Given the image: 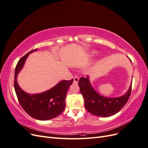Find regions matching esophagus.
<instances>
[{"label": "esophagus", "mask_w": 148, "mask_h": 148, "mask_svg": "<svg viewBox=\"0 0 148 148\" xmlns=\"http://www.w3.org/2000/svg\"><path fill=\"white\" fill-rule=\"evenodd\" d=\"M79 81V78L77 77V76H75V77L73 78V83L74 84H77Z\"/></svg>", "instance_id": "obj_1"}]
</instances>
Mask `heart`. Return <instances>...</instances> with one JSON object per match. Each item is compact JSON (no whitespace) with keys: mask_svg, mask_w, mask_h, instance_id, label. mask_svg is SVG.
<instances>
[{"mask_svg":"<svg viewBox=\"0 0 148 148\" xmlns=\"http://www.w3.org/2000/svg\"><path fill=\"white\" fill-rule=\"evenodd\" d=\"M97 52L96 51H92L91 52H90V53H89V57H94L95 56L96 54H97Z\"/></svg>","mask_w":148,"mask_h":148,"instance_id":"heart-1","label":"heart"}]
</instances>
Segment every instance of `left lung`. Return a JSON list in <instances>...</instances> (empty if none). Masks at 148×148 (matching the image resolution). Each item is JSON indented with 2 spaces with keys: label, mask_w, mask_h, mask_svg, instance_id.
<instances>
[{
  "label": "left lung",
  "mask_w": 148,
  "mask_h": 148,
  "mask_svg": "<svg viewBox=\"0 0 148 148\" xmlns=\"http://www.w3.org/2000/svg\"><path fill=\"white\" fill-rule=\"evenodd\" d=\"M132 84L124 95L117 97H107L99 95L91 86L88 76L78 82L79 90L84 98L85 108L92 115L102 117L114 115L126 104L132 91Z\"/></svg>",
  "instance_id": "1"
}]
</instances>
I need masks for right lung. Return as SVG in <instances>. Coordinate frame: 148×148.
Returning <instances> with one entry per match:
<instances>
[{
  "label": "right lung",
  "instance_id": "1",
  "mask_svg": "<svg viewBox=\"0 0 148 148\" xmlns=\"http://www.w3.org/2000/svg\"><path fill=\"white\" fill-rule=\"evenodd\" d=\"M37 50L38 49L29 52L17 63L15 71L14 88L20 104L26 113L37 120H47L56 117L64 111L66 92L73 79L62 80L55 86L41 93L31 95L25 92L17 83V76L23 69L29 53Z\"/></svg>",
  "mask_w": 148,
  "mask_h": 148
}]
</instances>
